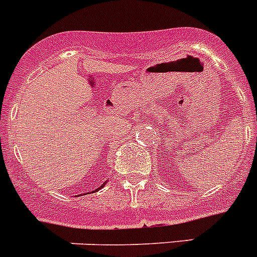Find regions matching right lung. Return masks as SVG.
Instances as JSON below:
<instances>
[{"instance_id": "obj_1", "label": "right lung", "mask_w": 257, "mask_h": 257, "mask_svg": "<svg viewBox=\"0 0 257 257\" xmlns=\"http://www.w3.org/2000/svg\"><path fill=\"white\" fill-rule=\"evenodd\" d=\"M105 184H106V181H104V184H101L100 187L97 188V189H95V190H99V189H101V188H103V187H104V185H105ZM95 190H94V192H95Z\"/></svg>"}]
</instances>
